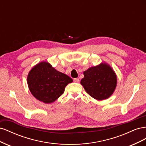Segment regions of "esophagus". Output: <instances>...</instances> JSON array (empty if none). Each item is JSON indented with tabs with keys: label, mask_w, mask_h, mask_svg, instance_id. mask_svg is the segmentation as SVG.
Listing matches in <instances>:
<instances>
[{
	"label": "esophagus",
	"mask_w": 146,
	"mask_h": 146,
	"mask_svg": "<svg viewBox=\"0 0 146 146\" xmlns=\"http://www.w3.org/2000/svg\"><path fill=\"white\" fill-rule=\"evenodd\" d=\"M74 81L76 83H78L79 82H80V80H79V78H74Z\"/></svg>",
	"instance_id": "esophagus-1"
}]
</instances>
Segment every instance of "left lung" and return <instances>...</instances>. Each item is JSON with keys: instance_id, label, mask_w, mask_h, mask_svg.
<instances>
[{"instance_id": "1", "label": "left lung", "mask_w": 146, "mask_h": 146, "mask_svg": "<svg viewBox=\"0 0 146 146\" xmlns=\"http://www.w3.org/2000/svg\"><path fill=\"white\" fill-rule=\"evenodd\" d=\"M80 83L87 93L98 100L109 98L117 85V76L111 66L105 63L90 68L83 72Z\"/></svg>"}]
</instances>
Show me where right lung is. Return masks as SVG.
<instances>
[{"instance_id": "obj_1", "label": "right lung", "mask_w": 146, "mask_h": 146, "mask_svg": "<svg viewBox=\"0 0 146 146\" xmlns=\"http://www.w3.org/2000/svg\"><path fill=\"white\" fill-rule=\"evenodd\" d=\"M72 79L53 68L47 61L35 65L30 70L27 84L31 93L45 104L54 102L64 93L65 87Z\"/></svg>"}]
</instances>
